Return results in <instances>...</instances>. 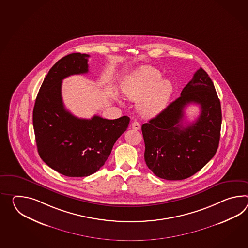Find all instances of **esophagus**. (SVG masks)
<instances>
[{
  "instance_id": "1",
  "label": "esophagus",
  "mask_w": 248,
  "mask_h": 248,
  "mask_svg": "<svg viewBox=\"0 0 248 248\" xmlns=\"http://www.w3.org/2000/svg\"><path fill=\"white\" fill-rule=\"evenodd\" d=\"M132 128L133 130H140V124L137 121L133 122L132 124Z\"/></svg>"
}]
</instances>
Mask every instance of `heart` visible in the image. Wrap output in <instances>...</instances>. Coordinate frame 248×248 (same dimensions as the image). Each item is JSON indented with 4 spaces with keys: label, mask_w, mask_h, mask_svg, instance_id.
I'll return each instance as SVG.
<instances>
[{
    "label": "heart",
    "mask_w": 248,
    "mask_h": 248,
    "mask_svg": "<svg viewBox=\"0 0 248 248\" xmlns=\"http://www.w3.org/2000/svg\"><path fill=\"white\" fill-rule=\"evenodd\" d=\"M162 74L153 66H142L124 79L122 91L129 99L137 101L138 109L146 117H154L164 110L171 98L172 85L161 80Z\"/></svg>",
    "instance_id": "b5f03b06"
}]
</instances>
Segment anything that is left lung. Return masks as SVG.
Returning <instances> with one entry per match:
<instances>
[{
	"label": "left lung",
	"instance_id": "1",
	"mask_svg": "<svg viewBox=\"0 0 248 248\" xmlns=\"http://www.w3.org/2000/svg\"><path fill=\"white\" fill-rule=\"evenodd\" d=\"M199 104L201 115L183 127L184 108ZM221 108L208 74L199 68L181 96L141 126L144 158L155 175L168 181L192 176L214 157L220 141Z\"/></svg>",
	"mask_w": 248,
	"mask_h": 248
}]
</instances>
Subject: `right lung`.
<instances>
[{
    "label": "right lung",
    "mask_w": 248,
    "mask_h": 248,
    "mask_svg": "<svg viewBox=\"0 0 248 248\" xmlns=\"http://www.w3.org/2000/svg\"><path fill=\"white\" fill-rule=\"evenodd\" d=\"M89 57L71 53L58 61L44 78L33 107L39 155L46 165L65 176H89L99 170L130 123L126 116L114 120L99 116L78 118L65 108L62 80L88 73Z\"/></svg>",
    "instance_id": "1"
}]
</instances>
